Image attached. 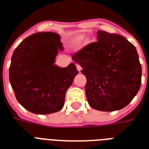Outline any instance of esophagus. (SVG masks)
I'll list each match as a JSON object with an SVG mask.
<instances>
[{
	"mask_svg": "<svg viewBox=\"0 0 149 149\" xmlns=\"http://www.w3.org/2000/svg\"><path fill=\"white\" fill-rule=\"evenodd\" d=\"M76 67H77V69L78 71L79 72L81 71V65H79V64H76Z\"/></svg>",
	"mask_w": 149,
	"mask_h": 149,
	"instance_id": "34e87169",
	"label": "esophagus"
}]
</instances>
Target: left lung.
Listing matches in <instances>:
<instances>
[{
    "mask_svg": "<svg viewBox=\"0 0 149 149\" xmlns=\"http://www.w3.org/2000/svg\"><path fill=\"white\" fill-rule=\"evenodd\" d=\"M85 76V94L94 109L112 112L127 106L141 84L137 51L121 35L97 32V41L72 56Z\"/></svg>",
    "mask_w": 149,
    "mask_h": 149,
    "instance_id": "left-lung-1",
    "label": "left lung"
}]
</instances>
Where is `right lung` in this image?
Here are the masks:
<instances>
[{"mask_svg": "<svg viewBox=\"0 0 149 149\" xmlns=\"http://www.w3.org/2000/svg\"><path fill=\"white\" fill-rule=\"evenodd\" d=\"M56 33H37L22 41L13 53L9 81L15 97L24 109L36 114L61 109L65 94L78 74L72 63L66 68L54 65L58 50L63 49Z\"/></svg>", "mask_w": 149, "mask_h": 149, "instance_id": "1", "label": "right lung"}]
</instances>
